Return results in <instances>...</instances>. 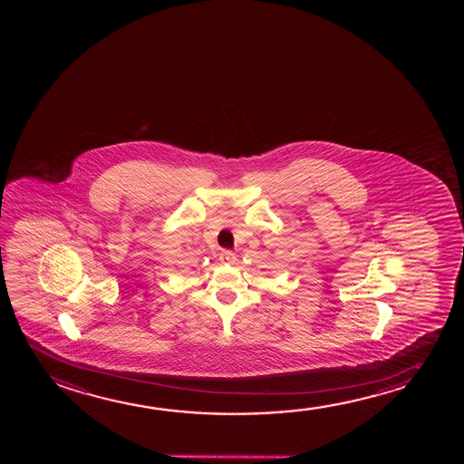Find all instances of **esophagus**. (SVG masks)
<instances>
[{"mask_svg":"<svg viewBox=\"0 0 464 464\" xmlns=\"http://www.w3.org/2000/svg\"><path fill=\"white\" fill-rule=\"evenodd\" d=\"M220 261L227 263V265H233V263H236V255L231 250H223L220 254Z\"/></svg>","mask_w":464,"mask_h":464,"instance_id":"obj_1","label":"esophagus"}]
</instances>
